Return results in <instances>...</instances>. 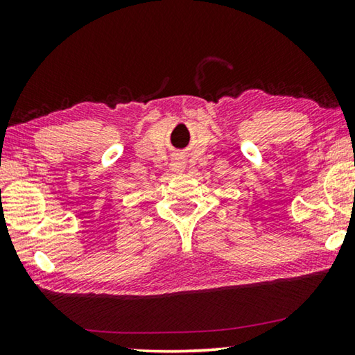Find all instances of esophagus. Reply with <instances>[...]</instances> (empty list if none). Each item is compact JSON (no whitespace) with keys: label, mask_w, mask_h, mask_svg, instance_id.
I'll use <instances>...</instances> for the list:
<instances>
[{"label":"esophagus","mask_w":355,"mask_h":355,"mask_svg":"<svg viewBox=\"0 0 355 355\" xmlns=\"http://www.w3.org/2000/svg\"><path fill=\"white\" fill-rule=\"evenodd\" d=\"M171 167H172V171H175V172H183L184 167H186V163L182 158H175L172 161Z\"/></svg>","instance_id":"1"}]
</instances>
